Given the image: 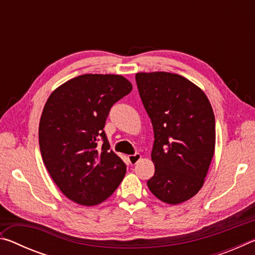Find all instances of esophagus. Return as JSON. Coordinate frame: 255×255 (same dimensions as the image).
<instances>
[{"label": "esophagus", "instance_id": "1", "mask_svg": "<svg viewBox=\"0 0 255 255\" xmlns=\"http://www.w3.org/2000/svg\"><path fill=\"white\" fill-rule=\"evenodd\" d=\"M141 158V155L139 153H136V154H132V155H129L128 159H129V163L130 164H136L139 159Z\"/></svg>", "mask_w": 255, "mask_h": 255}]
</instances>
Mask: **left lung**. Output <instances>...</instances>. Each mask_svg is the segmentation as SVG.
Masks as SVG:
<instances>
[{"mask_svg":"<svg viewBox=\"0 0 255 255\" xmlns=\"http://www.w3.org/2000/svg\"><path fill=\"white\" fill-rule=\"evenodd\" d=\"M141 102L154 129L147 181L153 195L169 205L192 198L202 188L215 153V116L206 94L192 82L167 72L137 73Z\"/></svg>","mask_w":255,"mask_h":255,"instance_id":"obj_1","label":"left lung"}]
</instances>
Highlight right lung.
<instances>
[{
  "mask_svg": "<svg viewBox=\"0 0 255 255\" xmlns=\"http://www.w3.org/2000/svg\"><path fill=\"white\" fill-rule=\"evenodd\" d=\"M131 90L122 75L84 74L58 86L46 102L39 123L42 161L60 191L76 204L105 201L126 174L103 128L111 107Z\"/></svg>",
  "mask_w": 255,
  "mask_h": 255,
  "instance_id": "obj_1",
  "label": "right lung"
}]
</instances>
